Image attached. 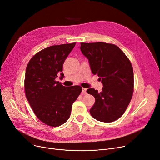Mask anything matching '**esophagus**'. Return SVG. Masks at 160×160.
<instances>
[{
	"label": "esophagus",
	"instance_id": "obj_1",
	"mask_svg": "<svg viewBox=\"0 0 160 160\" xmlns=\"http://www.w3.org/2000/svg\"><path fill=\"white\" fill-rule=\"evenodd\" d=\"M86 91H87V89H86V88H82V93H83L86 94Z\"/></svg>",
	"mask_w": 160,
	"mask_h": 160
}]
</instances>
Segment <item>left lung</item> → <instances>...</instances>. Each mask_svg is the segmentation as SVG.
Returning <instances> with one entry per match:
<instances>
[{
  "label": "left lung",
  "instance_id": "obj_1",
  "mask_svg": "<svg viewBox=\"0 0 160 160\" xmlns=\"http://www.w3.org/2000/svg\"><path fill=\"white\" fill-rule=\"evenodd\" d=\"M80 45L92 73L99 76L103 85L101 92L93 88L87 89L95 99L90 114L98 121L112 122L123 114L133 96L134 78L131 61L113 44L97 42Z\"/></svg>",
  "mask_w": 160,
  "mask_h": 160
}]
</instances>
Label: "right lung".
<instances>
[{"label":"right lung","mask_w":160,"mask_h":160,"mask_svg":"<svg viewBox=\"0 0 160 160\" xmlns=\"http://www.w3.org/2000/svg\"><path fill=\"white\" fill-rule=\"evenodd\" d=\"M76 42L48 47L37 53L27 64L25 76V96L34 113L44 123L58 127L71 116L72 105L82 88L65 87L55 80L64 74V62Z\"/></svg>","instance_id":"1"}]
</instances>
